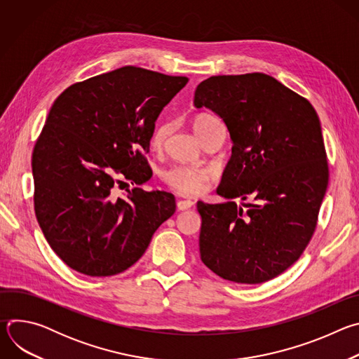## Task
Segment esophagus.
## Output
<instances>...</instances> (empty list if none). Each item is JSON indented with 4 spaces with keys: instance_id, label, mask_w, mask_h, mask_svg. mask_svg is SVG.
Returning a JSON list of instances; mask_svg holds the SVG:
<instances>
[{
    "instance_id": "34e87169",
    "label": "esophagus",
    "mask_w": 359,
    "mask_h": 359,
    "mask_svg": "<svg viewBox=\"0 0 359 359\" xmlns=\"http://www.w3.org/2000/svg\"><path fill=\"white\" fill-rule=\"evenodd\" d=\"M193 201L191 200H177L176 201V206H177V210H187L193 206Z\"/></svg>"
}]
</instances>
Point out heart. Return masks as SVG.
I'll use <instances>...</instances> for the list:
<instances>
[{"instance_id":"obj_1","label":"heart","mask_w":359,"mask_h":359,"mask_svg":"<svg viewBox=\"0 0 359 359\" xmlns=\"http://www.w3.org/2000/svg\"><path fill=\"white\" fill-rule=\"evenodd\" d=\"M220 122L216 116L210 114H200L193 119V129L197 136L201 139L206 132ZM172 125L170 122H161L153 129L150 136V144L153 149L161 150L168 136L170 135ZM216 173L209 166H189V165H175L163 172L165 183L183 196H200L206 191L215 179Z\"/></svg>"}]
</instances>
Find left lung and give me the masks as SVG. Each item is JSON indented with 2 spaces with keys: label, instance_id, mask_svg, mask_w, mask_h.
<instances>
[{
  "label": "left lung",
  "instance_id": "1",
  "mask_svg": "<svg viewBox=\"0 0 359 359\" xmlns=\"http://www.w3.org/2000/svg\"><path fill=\"white\" fill-rule=\"evenodd\" d=\"M194 107L216 112L233 140L217 193L251 197L245 210L233 200L197 203L201 262L233 283H266L301 257L317 227L330 176L318 115L260 72L208 78Z\"/></svg>",
  "mask_w": 359,
  "mask_h": 359
}]
</instances>
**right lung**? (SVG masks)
<instances>
[{
  "label": "right lung",
  "instance_id": "add662e5",
  "mask_svg": "<svg viewBox=\"0 0 359 359\" xmlns=\"http://www.w3.org/2000/svg\"><path fill=\"white\" fill-rule=\"evenodd\" d=\"M189 78L123 67L67 88L50 107L32 151L34 209L58 257L108 277L133 266L176 210L172 193L128 190L151 177L146 153L162 109Z\"/></svg>",
  "mask_w": 359,
  "mask_h": 359
}]
</instances>
